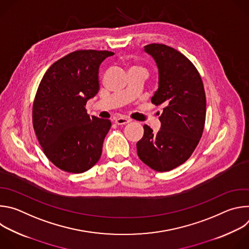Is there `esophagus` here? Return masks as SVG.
<instances>
[{"instance_id":"obj_1","label":"esophagus","mask_w":249,"mask_h":249,"mask_svg":"<svg viewBox=\"0 0 249 249\" xmlns=\"http://www.w3.org/2000/svg\"><path fill=\"white\" fill-rule=\"evenodd\" d=\"M130 119H128V118H126V117H118V118H116L115 119V123L117 124V125H125V124H128V123H130Z\"/></svg>"}]
</instances>
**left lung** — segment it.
<instances>
[{"mask_svg":"<svg viewBox=\"0 0 249 249\" xmlns=\"http://www.w3.org/2000/svg\"><path fill=\"white\" fill-rule=\"evenodd\" d=\"M144 50L159 69V89L151 100L164 108L159 132L144 125L137 154L149 167L164 172L185 162L199 143L206 118L205 90L198 71L180 52L157 43Z\"/></svg>","mask_w":249,"mask_h":249,"instance_id":"obj_1","label":"left lung"}]
</instances>
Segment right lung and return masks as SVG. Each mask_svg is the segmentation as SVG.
I'll use <instances>...</instances> for the list:
<instances>
[{"instance_id": "right-lung-1", "label": "right lung", "mask_w": 249, "mask_h": 249, "mask_svg": "<svg viewBox=\"0 0 249 249\" xmlns=\"http://www.w3.org/2000/svg\"><path fill=\"white\" fill-rule=\"evenodd\" d=\"M114 53L80 50L56 61L44 74L32 123L45 156L62 170L83 173L100 159L111 122L89 116L85 106L99 89L100 64Z\"/></svg>"}]
</instances>
